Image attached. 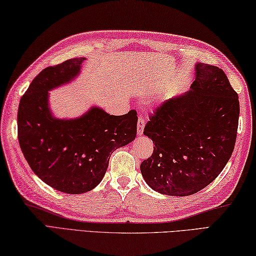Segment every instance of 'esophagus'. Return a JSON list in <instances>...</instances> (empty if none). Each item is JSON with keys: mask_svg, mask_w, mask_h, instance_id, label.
<instances>
[{"mask_svg": "<svg viewBox=\"0 0 256 256\" xmlns=\"http://www.w3.org/2000/svg\"><path fill=\"white\" fill-rule=\"evenodd\" d=\"M144 126H145V120L142 116H138V134L142 135L144 131Z\"/></svg>", "mask_w": 256, "mask_h": 256, "instance_id": "34e87169", "label": "esophagus"}]
</instances>
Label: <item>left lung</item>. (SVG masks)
Masks as SVG:
<instances>
[{"mask_svg":"<svg viewBox=\"0 0 256 256\" xmlns=\"http://www.w3.org/2000/svg\"><path fill=\"white\" fill-rule=\"evenodd\" d=\"M194 77L187 92L156 108L144 128L155 146L140 172L162 194L184 197L208 186L236 145L240 104L224 70L196 62Z\"/></svg>","mask_w":256,"mask_h":256,"instance_id":"8db88e82","label":"left lung"}]
</instances>
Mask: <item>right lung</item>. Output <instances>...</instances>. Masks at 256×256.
<instances>
[{"instance_id":"obj_1","label":"right lung","mask_w":256,"mask_h":256,"mask_svg":"<svg viewBox=\"0 0 256 256\" xmlns=\"http://www.w3.org/2000/svg\"><path fill=\"white\" fill-rule=\"evenodd\" d=\"M84 60L74 58L45 68L22 96L18 112V142L32 170L48 186L72 194L96 188L113 152L136 138L134 110L110 116L91 106L74 118L54 116L50 91L77 78Z\"/></svg>"}]
</instances>
